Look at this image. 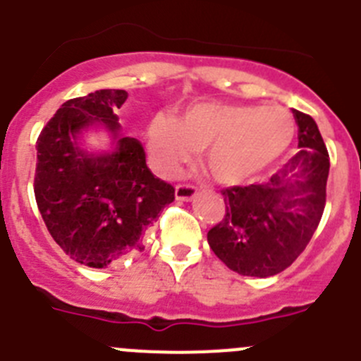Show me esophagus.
<instances>
[{"instance_id": "34e87169", "label": "esophagus", "mask_w": 361, "mask_h": 361, "mask_svg": "<svg viewBox=\"0 0 361 361\" xmlns=\"http://www.w3.org/2000/svg\"><path fill=\"white\" fill-rule=\"evenodd\" d=\"M197 190L194 185H176V190H174V196H176L178 201H190L192 197L196 196Z\"/></svg>"}]
</instances>
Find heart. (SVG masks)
<instances>
[{"mask_svg":"<svg viewBox=\"0 0 361 361\" xmlns=\"http://www.w3.org/2000/svg\"><path fill=\"white\" fill-rule=\"evenodd\" d=\"M295 121L283 106L203 103L178 123L160 116L149 124L147 144L165 174H174L207 149V169L222 183H244L287 153L295 139Z\"/></svg>","mask_w":361,"mask_h":361,"instance_id":"1","label":"heart"}]
</instances>
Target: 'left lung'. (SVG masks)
Wrapping results in <instances>:
<instances>
[{"instance_id":"obj_1","label":"left lung","mask_w":361,"mask_h":361,"mask_svg":"<svg viewBox=\"0 0 361 361\" xmlns=\"http://www.w3.org/2000/svg\"><path fill=\"white\" fill-rule=\"evenodd\" d=\"M299 151L265 183L222 190L226 215L208 231V244L226 267L269 278L305 251L326 204L329 154L317 123L294 110Z\"/></svg>"}]
</instances>
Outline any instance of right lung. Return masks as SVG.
Segmentation results:
<instances>
[{
	"mask_svg": "<svg viewBox=\"0 0 361 361\" xmlns=\"http://www.w3.org/2000/svg\"><path fill=\"white\" fill-rule=\"evenodd\" d=\"M126 97V90L103 89L66 101L37 139V207L56 244L87 267L142 251L146 230L174 201L173 185L146 165L142 144L121 135L116 110ZM89 129L106 130L113 147L82 148Z\"/></svg>",
	"mask_w": 361,
	"mask_h": 361,
	"instance_id": "1",
	"label": "right lung"
}]
</instances>
